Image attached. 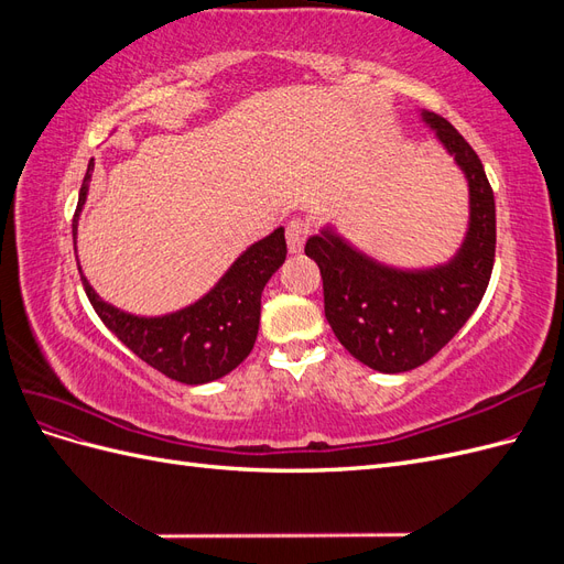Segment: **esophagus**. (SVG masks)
<instances>
[{
    "label": "esophagus",
    "mask_w": 564,
    "mask_h": 564,
    "mask_svg": "<svg viewBox=\"0 0 564 564\" xmlns=\"http://www.w3.org/2000/svg\"><path fill=\"white\" fill-rule=\"evenodd\" d=\"M308 235H311V224H305V220H301V218L289 220V226H286V247H289V251L299 253L303 249L305 240H308Z\"/></svg>",
    "instance_id": "obj_1"
}]
</instances>
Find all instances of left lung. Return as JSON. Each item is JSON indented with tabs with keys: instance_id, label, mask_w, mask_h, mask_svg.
Wrapping results in <instances>:
<instances>
[{
	"instance_id": "obj_1",
	"label": "left lung",
	"mask_w": 564,
	"mask_h": 564,
	"mask_svg": "<svg viewBox=\"0 0 564 564\" xmlns=\"http://www.w3.org/2000/svg\"><path fill=\"white\" fill-rule=\"evenodd\" d=\"M421 117L468 181V232L454 259L423 270L392 268L332 228L305 242V256L319 265L324 317L340 346L383 373L416 369L449 344L480 305L497 249V207L480 158L445 117L429 110Z\"/></svg>"
}]
</instances>
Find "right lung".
<instances>
[{"instance_id":"1","label":"right lung","mask_w":564,"mask_h":564,"mask_svg":"<svg viewBox=\"0 0 564 564\" xmlns=\"http://www.w3.org/2000/svg\"><path fill=\"white\" fill-rule=\"evenodd\" d=\"M91 172L94 160L82 181L73 218L75 253L79 212L87 202ZM284 259V228H278L237 256L226 275L202 299L158 317H141L115 308L94 292L89 280L82 275V268L79 275L98 317L133 355L169 379L199 386L226 377L251 352L259 334L263 286Z\"/></svg>"}]
</instances>
